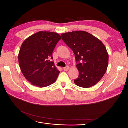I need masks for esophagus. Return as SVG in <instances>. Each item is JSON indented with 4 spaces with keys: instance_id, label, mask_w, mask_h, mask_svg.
Listing matches in <instances>:
<instances>
[{
    "instance_id": "1",
    "label": "esophagus",
    "mask_w": 128,
    "mask_h": 128,
    "mask_svg": "<svg viewBox=\"0 0 128 128\" xmlns=\"http://www.w3.org/2000/svg\"><path fill=\"white\" fill-rule=\"evenodd\" d=\"M63 69H64V71H67L69 69V67L67 66H66V67H64Z\"/></svg>"
}]
</instances>
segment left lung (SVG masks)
Returning <instances> with one entry per match:
<instances>
[{
	"instance_id": "obj_1",
	"label": "left lung",
	"mask_w": 128,
	"mask_h": 128,
	"mask_svg": "<svg viewBox=\"0 0 128 128\" xmlns=\"http://www.w3.org/2000/svg\"><path fill=\"white\" fill-rule=\"evenodd\" d=\"M61 36L75 54L79 72L78 78L74 80L75 84L84 88L94 86L107 68L108 54L105 46L97 38L84 31L62 34Z\"/></svg>"
}]
</instances>
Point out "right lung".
Returning <instances> with one entry per match:
<instances>
[{"mask_svg":"<svg viewBox=\"0 0 128 128\" xmlns=\"http://www.w3.org/2000/svg\"><path fill=\"white\" fill-rule=\"evenodd\" d=\"M60 40L57 33L39 32L23 42L18 64L23 75L33 86L43 88L55 82L60 72L48 59H53L52 52Z\"/></svg>","mask_w":128,"mask_h":128,"instance_id":"add662e5","label":"right lung"}]
</instances>
